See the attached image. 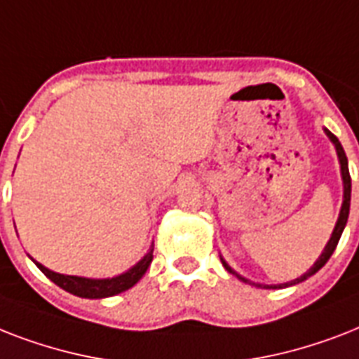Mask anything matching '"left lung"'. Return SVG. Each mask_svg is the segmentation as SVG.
Returning a JSON list of instances; mask_svg holds the SVG:
<instances>
[{
    "label": "left lung",
    "mask_w": 359,
    "mask_h": 359,
    "mask_svg": "<svg viewBox=\"0 0 359 359\" xmlns=\"http://www.w3.org/2000/svg\"><path fill=\"white\" fill-rule=\"evenodd\" d=\"M326 134H328L330 140L334 141L335 149H337V156H339V162H341V175H343V184H345V199H343V207H341L339 219H337V224H335V229H334V233H332V238H330V242H328V244H326V248H324L323 255L318 257V261L315 262L311 270L304 273L302 278L294 279V281H290V283L272 285V287H270V285H257V283H253V285H255V287H268V289H281V287H289V285L302 283L304 279H307V278H309V276H313V273H315V272H318V270H320V268H323L324 264L328 262V259H330V257H332V253H334V251H335V248H337V242H339L341 235H343V229H345V225H346V219H348V210H351V186H352V182H351V173H348V160H346V154H345V151H343V147H341L339 140H337V137H335V135L332 134L330 130H326ZM222 262H224V266H225V270H227V272L235 273L236 278L242 279L244 283H250L248 279H244V278H242V276H238V273H236V272H233V268H231L229 264H227V262H225V261H222Z\"/></svg>",
    "instance_id": "obj_1"
}]
</instances>
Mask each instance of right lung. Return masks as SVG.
Instances as JSON below:
<instances>
[{
    "label": "right lung",
    "mask_w": 359,
    "mask_h": 359,
    "mask_svg": "<svg viewBox=\"0 0 359 359\" xmlns=\"http://www.w3.org/2000/svg\"><path fill=\"white\" fill-rule=\"evenodd\" d=\"M152 250H154V245L134 268H130L128 272L121 273V276L111 279H87L76 278V276H63V273H55L52 270H48L46 266H42L41 262L35 261V264L41 268V272L48 279H52L53 283L67 290V292H70V294L80 296V298H108V296L119 294L123 290H128L130 287H134L143 278V273L147 272V268L152 262Z\"/></svg>",
    "instance_id": "obj_1"
}]
</instances>
